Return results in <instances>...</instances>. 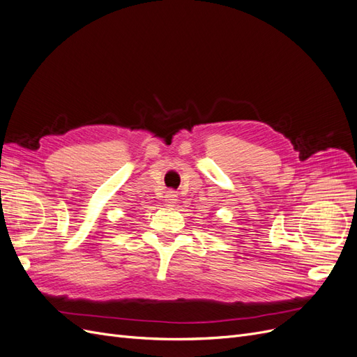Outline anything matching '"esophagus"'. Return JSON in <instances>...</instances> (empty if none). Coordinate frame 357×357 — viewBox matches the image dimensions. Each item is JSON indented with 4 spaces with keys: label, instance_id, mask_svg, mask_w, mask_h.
Masks as SVG:
<instances>
[{
    "label": "esophagus",
    "instance_id": "esophagus-1",
    "mask_svg": "<svg viewBox=\"0 0 357 357\" xmlns=\"http://www.w3.org/2000/svg\"><path fill=\"white\" fill-rule=\"evenodd\" d=\"M176 202H177L176 192H171V190H169V192L167 193V197H165V205H167V207H174Z\"/></svg>",
    "mask_w": 357,
    "mask_h": 357
}]
</instances>
